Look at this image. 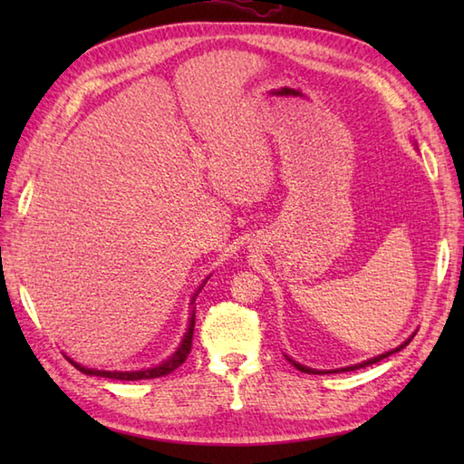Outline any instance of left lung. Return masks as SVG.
<instances>
[{"mask_svg": "<svg viewBox=\"0 0 464 464\" xmlns=\"http://www.w3.org/2000/svg\"><path fill=\"white\" fill-rule=\"evenodd\" d=\"M412 339V337H411ZM411 339H407L405 343L401 344V347H397V349H392V351H389V353H384V354H379V357H374V359H369V361H364V362H359V364H353V367H344V369H337V371H331V372H339V371H357V369H362V367H369V364H374V362H379V361H382V359H387L389 354H392V353H397V351H401V349H405L407 344L411 343ZM289 359V357H287ZM293 364H295V369H299L301 372H307V374H321L323 371H314V369H309V367H303V364H299V362H295L293 359H289Z\"/></svg>", "mask_w": 464, "mask_h": 464, "instance_id": "obj_1", "label": "left lung"}]
</instances>
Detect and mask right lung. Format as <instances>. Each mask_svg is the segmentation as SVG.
Instances as JSON below:
<instances>
[{"label": "right lung", "mask_w": 464, "mask_h": 464, "mask_svg": "<svg viewBox=\"0 0 464 464\" xmlns=\"http://www.w3.org/2000/svg\"><path fill=\"white\" fill-rule=\"evenodd\" d=\"M195 301V299H193ZM193 327H195V311H191V319H189V329H187L185 337L181 341V347L171 354V359H167L165 362L157 364L153 369H145V371H127V372H117V371H95V369H87L82 367L80 362H73L72 359H67L73 364L77 371H82L83 374H95V377H105V379H117V381H141V379H157V377H165V374L173 372L177 367L187 361V354L191 351V343H193Z\"/></svg>", "instance_id": "obj_1"}]
</instances>
